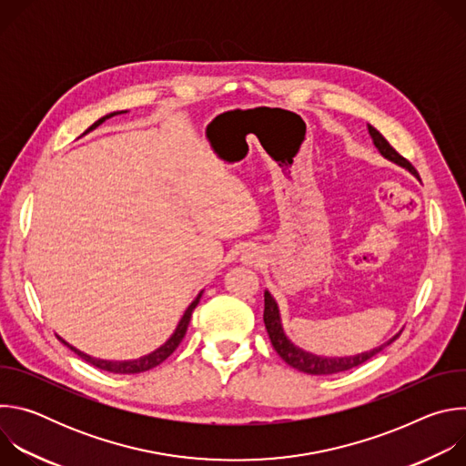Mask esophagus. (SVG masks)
<instances>
[{"label":"esophagus","mask_w":466,"mask_h":466,"mask_svg":"<svg viewBox=\"0 0 466 466\" xmlns=\"http://www.w3.org/2000/svg\"><path fill=\"white\" fill-rule=\"evenodd\" d=\"M241 259H243L247 265H258V263L261 261V256H259V252H258L256 248H247V250L243 252Z\"/></svg>","instance_id":"34e87169"}]
</instances>
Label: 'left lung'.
<instances>
[{"label": "left lung", "mask_w": 466, "mask_h": 466, "mask_svg": "<svg viewBox=\"0 0 466 466\" xmlns=\"http://www.w3.org/2000/svg\"><path fill=\"white\" fill-rule=\"evenodd\" d=\"M369 132L370 137L374 140V146L378 147V151L389 158L390 162L402 166L406 169H410L415 177H419L417 169L411 166V162L408 158H404L400 153H398L381 135L380 132L369 125ZM265 309H263V322H265V328H268V334H269V339L277 350V354L293 369L300 370V372H306V374H315V376H322V374H336V372H343V370H349V369H354L361 363H365L367 360H370L372 356H376L378 352H381L387 345H390L398 336H394L392 339H389L387 343H383L381 347L370 350V352H363V354H358V356H349V358H320V356H315V354H309V352H304L300 349H297L284 334L282 329V324H280V313H279V306L275 302V299L271 297L269 291H265Z\"/></svg>", "instance_id": "obj_1"}]
</instances>
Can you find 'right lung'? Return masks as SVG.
Masks as SVG:
<instances>
[{"label":"right lung","instance_id":"right-lung-1","mask_svg":"<svg viewBox=\"0 0 466 466\" xmlns=\"http://www.w3.org/2000/svg\"><path fill=\"white\" fill-rule=\"evenodd\" d=\"M110 116H116V112H112V114H108V116L101 117V119H99V121H96L88 130L96 128L99 123H103V121H105L106 117H110ZM201 295H203V293H198V295H197V299L187 306L186 313L182 315V319H180V322H178V326H177V329H175V334L169 338V341H167L166 345H162L158 350H155L153 354L144 356V358H140V360H132V361H105V360H96V358H90V356L83 354L81 350L74 349L72 345H68V343H66L64 339H60V338H58V339H60L66 347H68L70 350H74L79 358H83L85 361H88L90 365H94V367H97V369H101V370L114 372V374H138V372H146V370H149V369H153V367L160 365L162 361H166V360H167V358L177 350V347L180 345V341H182V339H184V336H186V329H187V324H189L191 313H193L195 306L198 304V300H201Z\"/></svg>","mask_w":466,"mask_h":466}]
</instances>
